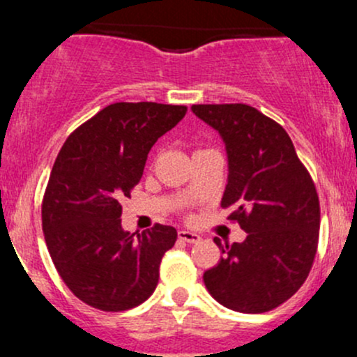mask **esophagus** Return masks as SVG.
<instances>
[{
  "label": "esophagus",
  "instance_id": "34e87169",
  "mask_svg": "<svg viewBox=\"0 0 357 357\" xmlns=\"http://www.w3.org/2000/svg\"><path fill=\"white\" fill-rule=\"evenodd\" d=\"M178 236H179V240H183V242H186V243H197L200 240V235H197V233H193V231H186V229L178 231Z\"/></svg>",
  "mask_w": 357,
  "mask_h": 357
}]
</instances>
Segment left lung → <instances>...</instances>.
Returning <instances> with one entry per match:
<instances>
[{
	"label": "left lung",
	"instance_id": "obj_1",
	"mask_svg": "<svg viewBox=\"0 0 357 357\" xmlns=\"http://www.w3.org/2000/svg\"><path fill=\"white\" fill-rule=\"evenodd\" d=\"M219 132L228 157L221 207L231 208L247 238L222 245L204 273L208 294L231 311L257 314L301 289L318 248L319 200L285 129L245 103L192 105Z\"/></svg>",
	"mask_w": 357,
	"mask_h": 357
}]
</instances>
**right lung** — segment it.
Returning a JSON list of instances; mask_svg holds the SVG:
<instances>
[{"instance_id": "1", "label": "right lung", "mask_w": 357, "mask_h": 357, "mask_svg": "<svg viewBox=\"0 0 357 357\" xmlns=\"http://www.w3.org/2000/svg\"><path fill=\"white\" fill-rule=\"evenodd\" d=\"M185 114L183 105L112 103L63 143L43 200V233L59 275L88 305L126 311L155 290L178 231L155 225L131 235L121 225V200L142 179L157 139Z\"/></svg>"}]
</instances>
